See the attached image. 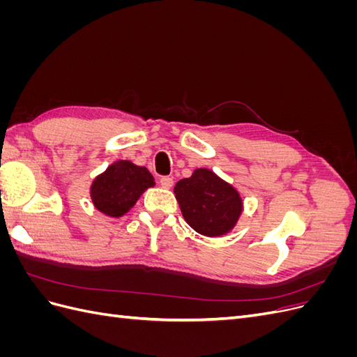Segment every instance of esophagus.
I'll return each mask as SVG.
<instances>
[{
    "mask_svg": "<svg viewBox=\"0 0 357 357\" xmlns=\"http://www.w3.org/2000/svg\"><path fill=\"white\" fill-rule=\"evenodd\" d=\"M159 183H160V186L164 188V189H169L172 186V183H174V180H172L171 177H160Z\"/></svg>",
    "mask_w": 357,
    "mask_h": 357,
    "instance_id": "obj_1",
    "label": "esophagus"
}]
</instances>
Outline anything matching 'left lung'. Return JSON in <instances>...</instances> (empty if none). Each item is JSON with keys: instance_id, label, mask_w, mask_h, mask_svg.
<instances>
[{"instance_id": "left-lung-1", "label": "left lung", "mask_w": 357, "mask_h": 357, "mask_svg": "<svg viewBox=\"0 0 357 357\" xmlns=\"http://www.w3.org/2000/svg\"><path fill=\"white\" fill-rule=\"evenodd\" d=\"M183 218L205 236H222L234 229L243 211V199L229 183L207 168L193 171L174 186Z\"/></svg>"}]
</instances>
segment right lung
Instances as JSON below:
<instances>
[{"label": "right lung", "mask_w": 357, "mask_h": 357, "mask_svg": "<svg viewBox=\"0 0 357 357\" xmlns=\"http://www.w3.org/2000/svg\"><path fill=\"white\" fill-rule=\"evenodd\" d=\"M155 186V178L144 167L129 160H116L92 181L91 198L96 210L110 218H122L143 192Z\"/></svg>", "instance_id": "right-lung-1"}]
</instances>
